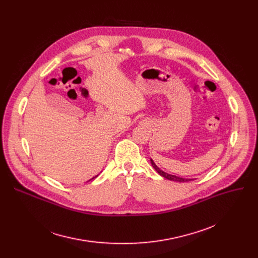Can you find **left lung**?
<instances>
[{
	"instance_id": "left-lung-1",
	"label": "left lung",
	"mask_w": 258,
	"mask_h": 258,
	"mask_svg": "<svg viewBox=\"0 0 258 258\" xmlns=\"http://www.w3.org/2000/svg\"><path fill=\"white\" fill-rule=\"evenodd\" d=\"M151 163H152V166L154 167V169L163 177L169 179V180H173V181H179V182H186V181H190L192 180V178H183V177H179V176H176V175H172V174H168L164 171H162L159 167H157V165L154 163V161L151 159Z\"/></svg>"
}]
</instances>
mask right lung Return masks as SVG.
I'll return each mask as SVG.
<instances>
[{"instance_id": "add662e5", "label": "right lung", "mask_w": 258, "mask_h": 258, "mask_svg": "<svg viewBox=\"0 0 258 258\" xmlns=\"http://www.w3.org/2000/svg\"><path fill=\"white\" fill-rule=\"evenodd\" d=\"M97 176H98V175H96V176H95V177H97Z\"/></svg>"}]
</instances>
